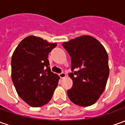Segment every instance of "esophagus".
Wrapping results in <instances>:
<instances>
[{"label": "esophagus", "mask_w": 125, "mask_h": 125, "mask_svg": "<svg viewBox=\"0 0 125 125\" xmlns=\"http://www.w3.org/2000/svg\"><path fill=\"white\" fill-rule=\"evenodd\" d=\"M59 77H61V78H63V77H66V74L63 73V72H62V73H59Z\"/></svg>", "instance_id": "1"}]
</instances>
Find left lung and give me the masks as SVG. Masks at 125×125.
I'll return each mask as SVG.
<instances>
[{
	"label": "left lung",
	"mask_w": 125,
	"mask_h": 125,
	"mask_svg": "<svg viewBox=\"0 0 125 125\" xmlns=\"http://www.w3.org/2000/svg\"><path fill=\"white\" fill-rule=\"evenodd\" d=\"M63 47L71 58L73 86L67 91L72 102L82 106L95 104L104 92L109 74V57L104 46L90 36H82Z\"/></svg>",
	"instance_id": "8db88e82"
}]
</instances>
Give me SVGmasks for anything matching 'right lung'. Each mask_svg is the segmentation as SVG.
Wrapping results in <instances>:
<instances>
[{"label":"right lung","instance_id":"1","mask_svg":"<svg viewBox=\"0 0 125 125\" xmlns=\"http://www.w3.org/2000/svg\"><path fill=\"white\" fill-rule=\"evenodd\" d=\"M57 46L34 36L25 38L11 57V79L19 97L28 104H47L57 86L59 77L50 68L48 54Z\"/></svg>","mask_w":125,"mask_h":125}]
</instances>
